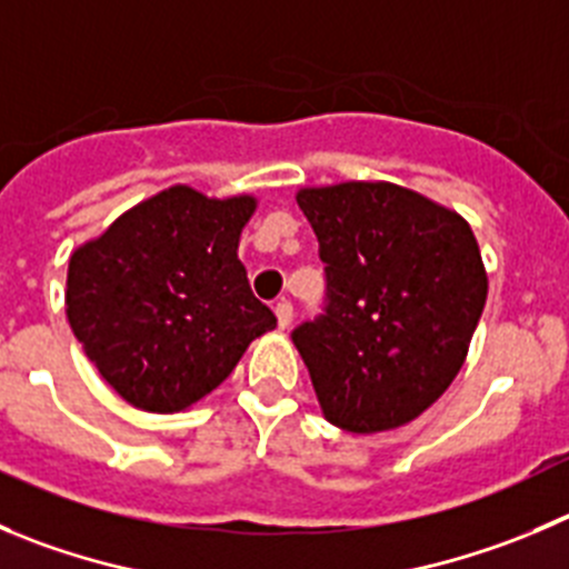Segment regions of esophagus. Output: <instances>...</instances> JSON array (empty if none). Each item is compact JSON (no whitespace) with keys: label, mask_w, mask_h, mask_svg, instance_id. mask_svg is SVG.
I'll list each match as a JSON object with an SVG mask.
<instances>
[{"label":"esophagus","mask_w":569,"mask_h":569,"mask_svg":"<svg viewBox=\"0 0 569 569\" xmlns=\"http://www.w3.org/2000/svg\"><path fill=\"white\" fill-rule=\"evenodd\" d=\"M276 321H279V329H288L293 323V305L288 299H281L276 305Z\"/></svg>","instance_id":"1"}]
</instances>
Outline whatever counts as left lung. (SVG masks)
<instances>
[{
  "instance_id": "left-lung-1",
  "label": "left lung",
  "mask_w": 569,
  "mask_h": 569,
  "mask_svg": "<svg viewBox=\"0 0 569 569\" xmlns=\"http://www.w3.org/2000/svg\"><path fill=\"white\" fill-rule=\"evenodd\" d=\"M327 290L293 329L332 425L382 432L425 413L461 371L486 305L483 259L463 218L397 183L301 189Z\"/></svg>"
}]
</instances>
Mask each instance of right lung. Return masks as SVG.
<instances>
[{
	"label": "right lung",
	"instance_id": "obj_1",
	"mask_svg": "<svg viewBox=\"0 0 569 569\" xmlns=\"http://www.w3.org/2000/svg\"><path fill=\"white\" fill-rule=\"evenodd\" d=\"M253 198L170 187L69 259L67 316L102 380L142 410L212 393L276 316L237 259Z\"/></svg>",
	"mask_w": 569,
	"mask_h": 569
}]
</instances>
